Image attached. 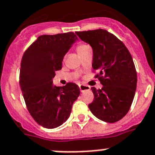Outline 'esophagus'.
I'll use <instances>...</instances> for the list:
<instances>
[{"label": "esophagus", "mask_w": 155, "mask_h": 155, "mask_svg": "<svg viewBox=\"0 0 155 155\" xmlns=\"http://www.w3.org/2000/svg\"><path fill=\"white\" fill-rule=\"evenodd\" d=\"M79 89H80V91L81 92H84L86 91H90L91 90V87H87L85 85H79Z\"/></svg>", "instance_id": "obj_1"}]
</instances>
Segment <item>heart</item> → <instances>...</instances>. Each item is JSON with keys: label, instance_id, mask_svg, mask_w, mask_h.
Listing matches in <instances>:
<instances>
[{"label": "heart", "instance_id": "obj_1", "mask_svg": "<svg viewBox=\"0 0 155 155\" xmlns=\"http://www.w3.org/2000/svg\"><path fill=\"white\" fill-rule=\"evenodd\" d=\"M88 48H90V46L87 45V44H79V45L77 46V48H76V51H77V53L79 54L83 53V51H85L86 50L88 49Z\"/></svg>", "mask_w": 155, "mask_h": 155}]
</instances>
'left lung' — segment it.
I'll return each instance as SVG.
<instances>
[{
  "mask_svg": "<svg viewBox=\"0 0 155 155\" xmlns=\"http://www.w3.org/2000/svg\"><path fill=\"white\" fill-rule=\"evenodd\" d=\"M91 46L93 69L97 71L102 89L92 87L94 101L89 108L94 116L113 123L130 110L137 90V76L129 50L115 35L104 29L76 32Z\"/></svg>",
  "mask_w": 155,
  "mask_h": 155,
  "instance_id": "left-lung-1",
  "label": "left lung"
}]
</instances>
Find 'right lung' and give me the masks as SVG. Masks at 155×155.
I'll return each instance as SVG.
<instances>
[{
	"instance_id": "1",
	"label": "right lung",
	"mask_w": 155,
	"mask_h": 155,
	"mask_svg": "<svg viewBox=\"0 0 155 155\" xmlns=\"http://www.w3.org/2000/svg\"><path fill=\"white\" fill-rule=\"evenodd\" d=\"M78 40L74 33L42 35L24 53L20 87L31 116L41 126L57 128L67 121L80 94L76 83L56 87L52 79L61 69L64 55Z\"/></svg>"
}]
</instances>
